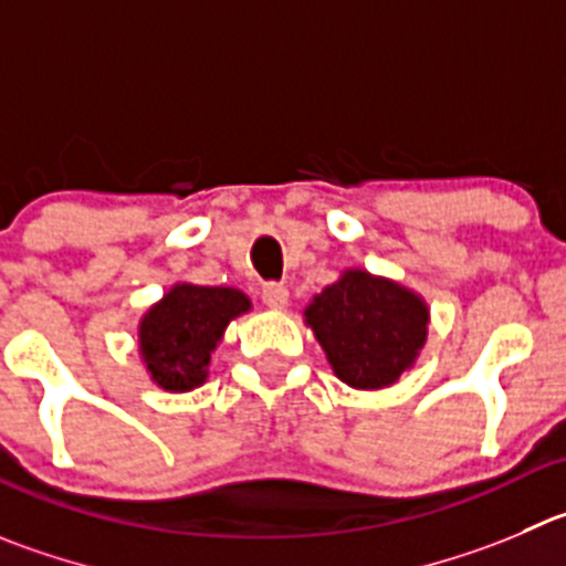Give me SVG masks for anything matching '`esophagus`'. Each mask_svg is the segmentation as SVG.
Returning <instances> with one entry per match:
<instances>
[{
  "instance_id": "esophagus-1",
  "label": "esophagus",
  "mask_w": 566,
  "mask_h": 566,
  "mask_svg": "<svg viewBox=\"0 0 566 566\" xmlns=\"http://www.w3.org/2000/svg\"><path fill=\"white\" fill-rule=\"evenodd\" d=\"M261 300L266 308L286 311L289 308V289L283 286V283H266L261 292Z\"/></svg>"
}]
</instances>
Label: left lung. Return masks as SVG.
<instances>
[{
  "instance_id": "left-lung-1",
  "label": "left lung",
  "mask_w": 566,
  "mask_h": 566,
  "mask_svg": "<svg viewBox=\"0 0 566 566\" xmlns=\"http://www.w3.org/2000/svg\"><path fill=\"white\" fill-rule=\"evenodd\" d=\"M303 316L336 378L353 389L397 384L428 342V303L397 280L367 269H344Z\"/></svg>"
}]
</instances>
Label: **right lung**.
Here are the masks:
<instances>
[{"label": "right lung", "mask_w": 566, "mask_h": 566, "mask_svg": "<svg viewBox=\"0 0 566 566\" xmlns=\"http://www.w3.org/2000/svg\"><path fill=\"white\" fill-rule=\"evenodd\" d=\"M250 308L239 289L175 283L138 322V353L153 384L166 391L206 384L224 327Z\"/></svg>", "instance_id": "1"}]
</instances>
